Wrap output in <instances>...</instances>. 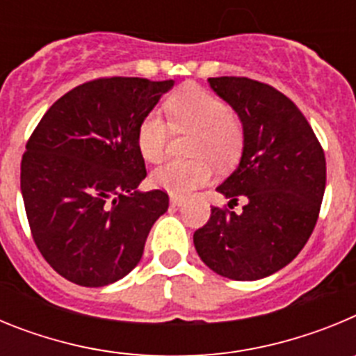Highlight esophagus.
<instances>
[{
    "mask_svg": "<svg viewBox=\"0 0 356 356\" xmlns=\"http://www.w3.org/2000/svg\"><path fill=\"white\" fill-rule=\"evenodd\" d=\"M185 203V200L181 196H171V205L172 207H181Z\"/></svg>",
    "mask_w": 356,
    "mask_h": 356,
    "instance_id": "esophagus-1",
    "label": "esophagus"
}]
</instances>
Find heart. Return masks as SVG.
Here are the masks:
<instances>
[{"label": "heart", "instance_id": "heart-1", "mask_svg": "<svg viewBox=\"0 0 356 356\" xmlns=\"http://www.w3.org/2000/svg\"><path fill=\"white\" fill-rule=\"evenodd\" d=\"M165 112L180 131H194L193 155L196 160H171L151 172L156 188L184 196L203 187L212 178V162L232 165L244 146L242 124L228 103L209 90L188 85L165 102ZM162 112L151 110L143 118L137 131V144L147 162H160L165 156L172 127Z\"/></svg>", "mask_w": 356, "mask_h": 356}]
</instances>
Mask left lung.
I'll return each mask as SVG.
<instances>
[{
  "label": "left lung",
  "instance_id": "left-lung-1",
  "mask_svg": "<svg viewBox=\"0 0 356 356\" xmlns=\"http://www.w3.org/2000/svg\"><path fill=\"white\" fill-rule=\"evenodd\" d=\"M238 114L244 149L238 168L217 191L248 197L241 214L212 207L194 232L201 260L217 275L260 280L298 257L316 228L326 187V159L301 110L271 85L244 76L209 78Z\"/></svg>",
  "mask_w": 356,
  "mask_h": 356
}]
</instances>
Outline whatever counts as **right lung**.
<instances>
[{
    "mask_svg": "<svg viewBox=\"0 0 356 356\" xmlns=\"http://www.w3.org/2000/svg\"><path fill=\"white\" fill-rule=\"evenodd\" d=\"M175 81L110 76L56 99L26 143L21 193L44 260L83 287L114 284L140 262L151 226L169 207L139 191L144 115Z\"/></svg>",
    "mask_w": 356,
    "mask_h": 356,
    "instance_id": "obj_1",
    "label": "right lung"
}]
</instances>
